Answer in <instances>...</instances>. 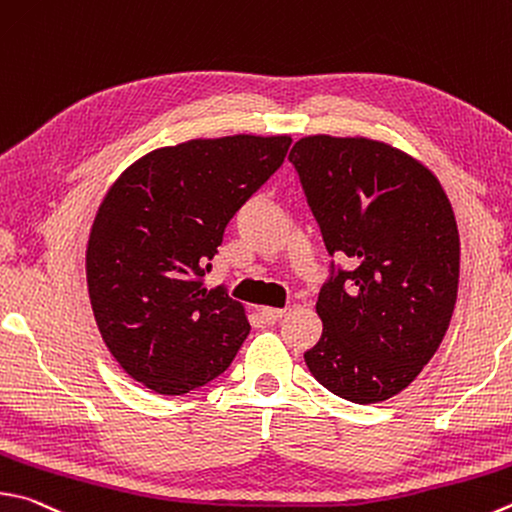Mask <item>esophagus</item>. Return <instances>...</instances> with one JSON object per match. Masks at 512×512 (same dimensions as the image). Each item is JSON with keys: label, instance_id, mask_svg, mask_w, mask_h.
<instances>
[{"label": "esophagus", "instance_id": "1", "mask_svg": "<svg viewBox=\"0 0 512 512\" xmlns=\"http://www.w3.org/2000/svg\"><path fill=\"white\" fill-rule=\"evenodd\" d=\"M284 313H286V309H273V306H264V309H262V318H264L268 324H273V322H277V320H282Z\"/></svg>", "mask_w": 512, "mask_h": 512}]
</instances>
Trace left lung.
I'll list each match as a JSON object with an SVG mask.
<instances>
[{"label": "left lung", "mask_w": 512, "mask_h": 512, "mask_svg": "<svg viewBox=\"0 0 512 512\" xmlns=\"http://www.w3.org/2000/svg\"><path fill=\"white\" fill-rule=\"evenodd\" d=\"M288 161L331 262L318 295L322 338L306 367L345 401H387L439 349L457 302L459 230L425 165L369 138L306 136Z\"/></svg>", "instance_id": "left-lung-1"}]
</instances>
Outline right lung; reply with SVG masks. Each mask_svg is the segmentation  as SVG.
<instances>
[{
	"label": "right lung",
	"mask_w": 512,
	"mask_h": 512,
	"mask_svg": "<svg viewBox=\"0 0 512 512\" xmlns=\"http://www.w3.org/2000/svg\"><path fill=\"white\" fill-rule=\"evenodd\" d=\"M291 136L197 138L145 154L102 199L87 244L100 336L129 376L163 396L230 367L250 324L203 275L235 212L284 163Z\"/></svg>",
	"instance_id": "add662e5"
}]
</instances>
